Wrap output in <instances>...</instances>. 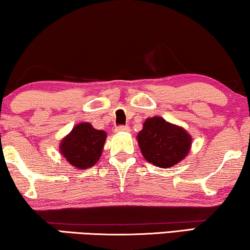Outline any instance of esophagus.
Returning <instances> with one entry per match:
<instances>
[{"mask_svg": "<svg viewBox=\"0 0 250 250\" xmlns=\"http://www.w3.org/2000/svg\"><path fill=\"white\" fill-rule=\"evenodd\" d=\"M115 132L121 133V132H129L128 126H116Z\"/></svg>", "mask_w": 250, "mask_h": 250, "instance_id": "obj_1", "label": "esophagus"}]
</instances>
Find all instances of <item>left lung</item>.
Segmentation results:
<instances>
[{
	"instance_id": "obj_1",
	"label": "left lung",
	"mask_w": 250,
	"mask_h": 250,
	"mask_svg": "<svg viewBox=\"0 0 250 250\" xmlns=\"http://www.w3.org/2000/svg\"><path fill=\"white\" fill-rule=\"evenodd\" d=\"M138 142L143 157L164 168L174 166L188 155L191 136L182 127L169 124L162 117H152L143 124Z\"/></svg>"
}]
</instances>
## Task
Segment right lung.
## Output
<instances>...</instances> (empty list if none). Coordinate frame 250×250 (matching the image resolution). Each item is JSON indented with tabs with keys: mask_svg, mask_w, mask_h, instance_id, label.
I'll return each mask as SVG.
<instances>
[{
	"mask_svg": "<svg viewBox=\"0 0 250 250\" xmlns=\"http://www.w3.org/2000/svg\"><path fill=\"white\" fill-rule=\"evenodd\" d=\"M105 138L104 131L95 129L87 123H81L62 140L60 151L73 166L80 169L88 168L100 158Z\"/></svg>",
	"mask_w": 250,
	"mask_h": 250,
	"instance_id": "obj_1",
	"label": "right lung"
}]
</instances>
